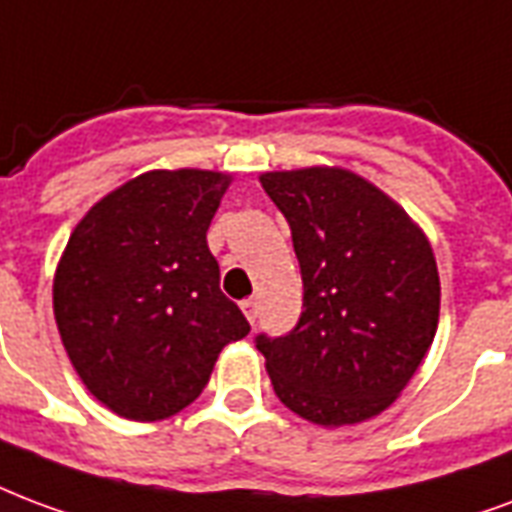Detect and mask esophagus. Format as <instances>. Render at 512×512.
<instances>
[{"instance_id": "1", "label": "esophagus", "mask_w": 512, "mask_h": 512, "mask_svg": "<svg viewBox=\"0 0 512 512\" xmlns=\"http://www.w3.org/2000/svg\"><path fill=\"white\" fill-rule=\"evenodd\" d=\"M241 309H244L246 320H249V323H255V320H257V301H255V298H246V301H241Z\"/></svg>"}]
</instances>
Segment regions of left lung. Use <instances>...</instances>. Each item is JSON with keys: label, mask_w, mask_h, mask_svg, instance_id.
Returning <instances> with one entry per match:
<instances>
[{"label": "left lung", "mask_w": 512, "mask_h": 512, "mask_svg": "<svg viewBox=\"0 0 512 512\" xmlns=\"http://www.w3.org/2000/svg\"><path fill=\"white\" fill-rule=\"evenodd\" d=\"M260 184L285 214L304 279L293 331L255 336L276 396L317 426L380 415L437 333L429 241L404 208L350 170H282Z\"/></svg>", "instance_id": "obj_1"}]
</instances>
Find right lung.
Wrapping results in <instances>:
<instances>
[{
  "instance_id": "right-lung-1",
  "label": "right lung",
  "mask_w": 512,
  "mask_h": 512,
  "mask_svg": "<svg viewBox=\"0 0 512 512\" xmlns=\"http://www.w3.org/2000/svg\"><path fill=\"white\" fill-rule=\"evenodd\" d=\"M230 176L151 170L92 206L54 279L64 350L92 396L127 420H165L249 333L219 290L208 225Z\"/></svg>"
}]
</instances>
